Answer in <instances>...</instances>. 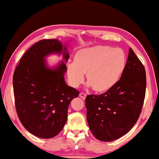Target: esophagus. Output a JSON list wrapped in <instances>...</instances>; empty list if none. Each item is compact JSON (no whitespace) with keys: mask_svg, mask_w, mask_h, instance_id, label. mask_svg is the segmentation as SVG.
<instances>
[{"mask_svg":"<svg viewBox=\"0 0 159 159\" xmlns=\"http://www.w3.org/2000/svg\"><path fill=\"white\" fill-rule=\"evenodd\" d=\"M79 96L82 99L85 100L86 98V96H87V94L86 93H80L79 94Z\"/></svg>","mask_w":159,"mask_h":159,"instance_id":"obj_1","label":"esophagus"}]
</instances>
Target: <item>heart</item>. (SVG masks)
I'll return each mask as SVG.
<instances>
[{"mask_svg": "<svg viewBox=\"0 0 159 159\" xmlns=\"http://www.w3.org/2000/svg\"><path fill=\"white\" fill-rule=\"evenodd\" d=\"M126 55L120 48L95 46L78 51L74 61L67 64L71 85L77 87L84 80L86 72L87 87L98 92H106L119 81L126 66Z\"/></svg>", "mask_w": 159, "mask_h": 159, "instance_id": "1", "label": "heart"}]
</instances>
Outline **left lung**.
<instances>
[{
	"label": "left lung",
	"mask_w": 159,
	"mask_h": 159,
	"mask_svg": "<svg viewBox=\"0 0 159 159\" xmlns=\"http://www.w3.org/2000/svg\"><path fill=\"white\" fill-rule=\"evenodd\" d=\"M146 89V70L130 48L119 81L102 94L86 97L87 120L93 135L111 141L128 133L139 117Z\"/></svg>",
	"instance_id": "left-lung-1"
}]
</instances>
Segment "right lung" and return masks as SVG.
<instances>
[{"mask_svg":"<svg viewBox=\"0 0 159 159\" xmlns=\"http://www.w3.org/2000/svg\"><path fill=\"white\" fill-rule=\"evenodd\" d=\"M67 43L43 39L32 46L13 73L16 111L23 126L33 135L50 139L62 130L70 102L79 92L65 81L70 58ZM62 55L63 61L50 66L46 57Z\"/></svg>","mask_w":159,"mask_h":159,"instance_id":"add662e5","label":"right lung"}]
</instances>
